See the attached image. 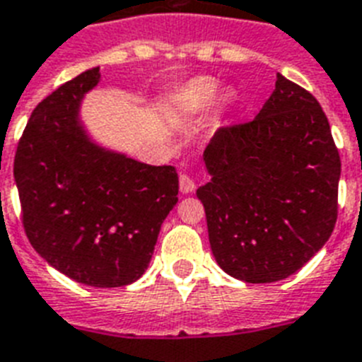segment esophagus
<instances>
[{"label":"esophagus","mask_w":362,"mask_h":362,"mask_svg":"<svg viewBox=\"0 0 362 362\" xmlns=\"http://www.w3.org/2000/svg\"><path fill=\"white\" fill-rule=\"evenodd\" d=\"M179 188H181V192L183 194H190V192H194L196 183H194V179L190 177L188 174H181L179 175Z\"/></svg>","instance_id":"obj_1"}]
</instances>
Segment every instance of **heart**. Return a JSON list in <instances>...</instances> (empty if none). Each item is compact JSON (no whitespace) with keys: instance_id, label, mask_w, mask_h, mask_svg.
Instances as JSON below:
<instances>
[{"instance_id":"heart-1","label":"heart","mask_w":362,"mask_h":362,"mask_svg":"<svg viewBox=\"0 0 362 362\" xmlns=\"http://www.w3.org/2000/svg\"><path fill=\"white\" fill-rule=\"evenodd\" d=\"M218 85L216 81L209 79V77H199V79L190 81L181 92L185 103L192 107H203L209 105L216 95Z\"/></svg>"}]
</instances>
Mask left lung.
Masks as SVG:
<instances>
[{"mask_svg":"<svg viewBox=\"0 0 362 362\" xmlns=\"http://www.w3.org/2000/svg\"><path fill=\"white\" fill-rule=\"evenodd\" d=\"M211 181L196 190L218 267L246 283L292 276L335 229L340 157L316 98L277 74L246 124L220 127L203 151Z\"/></svg>","mask_w":362,"mask_h":362,"instance_id":"1","label":"left lung"}]
</instances>
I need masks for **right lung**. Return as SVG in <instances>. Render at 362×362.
Segmentation results:
<instances>
[{"instance_id":"add662e5","label":"right lung","mask_w":362,"mask_h":362,"mask_svg":"<svg viewBox=\"0 0 362 362\" xmlns=\"http://www.w3.org/2000/svg\"><path fill=\"white\" fill-rule=\"evenodd\" d=\"M98 83L92 68L38 103L18 142L14 181L38 255L74 281L112 288L148 268L179 177L174 166H149L88 139L79 107Z\"/></svg>"}]
</instances>
